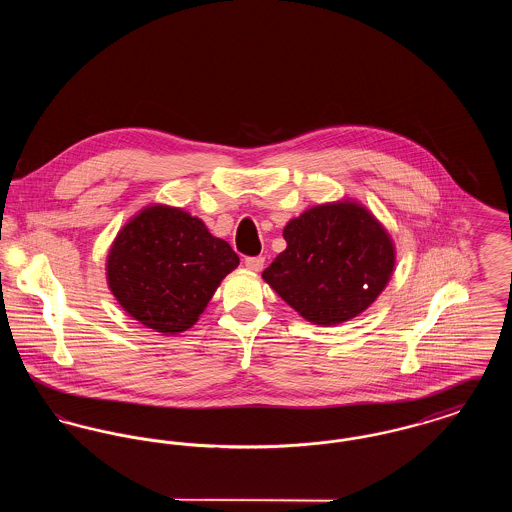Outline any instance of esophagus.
Segmentation results:
<instances>
[{
  "label": "esophagus",
  "mask_w": 512,
  "mask_h": 512,
  "mask_svg": "<svg viewBox=\"0 0 512 512\" xmlns=\"http://www.w3.org/2000/svg\"><path fill=\"white\" fill-rule=\"evenodd\" d=\"M245 267L253 270V272H259V270H263V267H265V257H247L245 259Z\"/></svg>",
  "instance_id": "esophagus-1"
}]
</instances>
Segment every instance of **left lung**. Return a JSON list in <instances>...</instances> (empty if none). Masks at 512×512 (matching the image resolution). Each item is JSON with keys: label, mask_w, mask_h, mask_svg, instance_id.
<instances>
[{"label": "left lung", "mask_w": 512, "mask_h": 512, "mask_svg": "<svg viewBox=\"0 0 512 512\" xmlns=\"http://www.w3.org/2000/svg\"><path fill=\"white\" fill-rule=\"evenodd\" d=\"M288 247L263 278L299 315L334 326L370 307L390 282L395 247L363 205H317L284 228Z\"/></svg>", "instance_id": "1"}]
</instances>
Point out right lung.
Returning <instances> with one entry per match:
<instances>
[{"label":"right lung","mask_w":512,"mask_h":512,"mask_svg":"<svg viewBox=\"0 0 512 512\" xmlns=\"http://www.w3.org/2000/svg\"><path fill=\"white\" fill-rule=\"evenodd\" d=\"M240 257L190 213L149 205L130 220L107 257V282L122 309L147 328H192Z\"/></svg>","instance_id":"right-lung-1"}]
</instances>
